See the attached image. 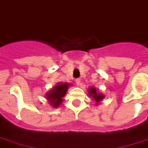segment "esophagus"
Segmentation results:
<instances>
[{
    "label": "esophagus",
    "mask_w": 148,
    "mask_h": 148,
    "mask_svg": "<svg viewBox=\"0 0 148 148\" xmlns=\"http://www.w3.org/2000/svg\"><path fill=\"white\" fill-rule=\"evenodd\" d=\"M75 82H76V84L77 85V86H80V79H76Z\"/></svg>",
    "instance_id": "1"
}]
</instances>
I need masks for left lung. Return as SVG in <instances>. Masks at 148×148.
<instances>
[{
  "label": "left lung",
  "mask_w": 148,
  "mask_h": 148,
  "mask_svg": "<svg viewBox=\"0 0 148 148\" xmlns=\"http://www.w3.org/2000/svg\"><path fill=\"white\" fill-rule=\"evenodd\" d=\"M88 93L89 96L92 98H93V99H94L96 103H97V105L99 104V103L104 99V95L101 93H99L98 92V90L95 88L94 86H90V88L88 89Z\"/></svg>",
  "instance_id": "left-lung-1"
}]
</instances>
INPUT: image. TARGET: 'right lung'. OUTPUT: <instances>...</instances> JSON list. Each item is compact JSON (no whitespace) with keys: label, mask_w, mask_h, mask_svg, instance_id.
Instances as JSON below:
<instances>
[{"label":"right lung","mask_w":148,"mask_h":148,"mask_svg":"<svg viewBox=\"0 0 148 148\" xmlns=\"http://www.w3.org/2000/svg\"><path fill=\"white\" fill-rule=\"evenodd\" d=\"M70 86L71 84L68 83H58L46 93L45 97L52 107L58 108L62 104L63 97L66 95Z\"/></svg>","instance_id":"add662e5"}]
</instances>
